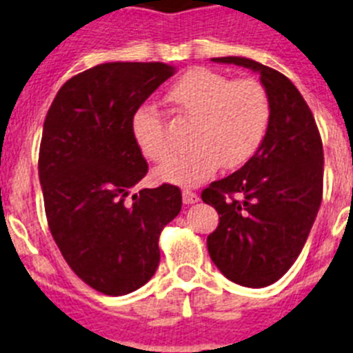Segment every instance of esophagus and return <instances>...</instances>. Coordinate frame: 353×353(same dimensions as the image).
I'll use <instances>...</instances> for the list:
<instances>
[{
    "label": "esophagus",
    "instance_id": "obj_1",
    "mask_svg": "<svg viewBox=\"0 0 353 353\" xmlns=\"http://www.w3.org/2000/svg\"><path fill=\"white\" fill-rule=\"evenodd\" d=\"M182 199L185 205H192V203H198L199 201V196L192 191H183L182 192Z\"/></svg>",
    "mask_w": 353,
    "mask_h": 353
}]
</instances>
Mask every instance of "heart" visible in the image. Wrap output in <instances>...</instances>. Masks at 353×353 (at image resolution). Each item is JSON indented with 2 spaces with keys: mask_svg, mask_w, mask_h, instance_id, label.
Segmentation results:
<instances>
[{
  "mask_svg": "<svg viewBox=\"0 0 353 353\" xmlns=\"http://www.w3.org/2000/svg\"><path fill=\"white\" fill-rule=\"evenodd\" d=\"M168 99L194 120L189 136L191 150L155 170V179L180 187H196L215 171L235 170L261 145L270 121V101L258 81L230 79L208 68H191L168 92ZM134 141L146 159L168 157L161 114L152 105L134 111Z\"/></svg>",
  "mask_w": 353,
  "mask_h": 353,
  "instance_id": "obj_1",
  "label": "heart"
}]
</instances>
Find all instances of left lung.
Instances as JSON below:
<instances>
[{"instance_id":"1","label":"left lung","mask_w":353,"mask_h":353,"mask_svg":"<svg viewBox=\"0 0 353 353\" xmlns=\"http://www.w3.org/2000/svg\"><path fill=\"white\" fill-rule=\"evenodd\" d=\"M260 76L270 101L265 138L244 166L201 192L219 214L208 254L230 281L263 288L297 260L322 203L323 148L313 113L281 72L242 56L212 58Z\"/></svg>"}]
</instances>
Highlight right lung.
Wrapping results in <instances>:
<instances>
[{"label":"right lung","mask_w":353,"mask_h":353,"mask_svg":"<svg viewBox=\"0 0 353 353\" xmlns=\"http://www.w3.org/2000/svg\"><path fill=\"white\" fill-rule=\"evenodd\" d=\"M174 72L159 61L97 65L61 86L43 121L39 179L52 239L70 269L105 295L150 281L159 235L182 208L170 183L132 192L148 171L132 114Z\"/></svg>","instance_id":"add662e5"}]
</instances>
